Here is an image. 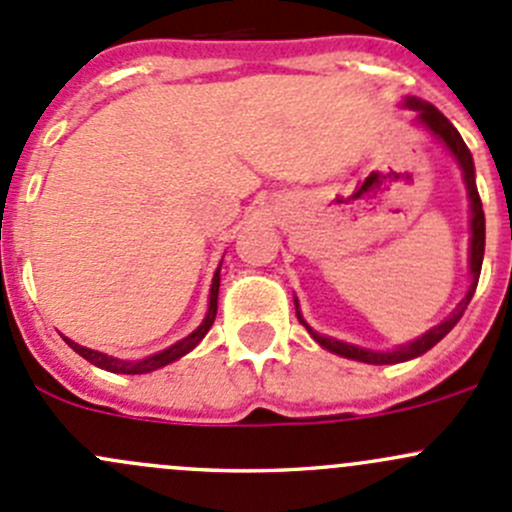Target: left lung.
I'll list each match as a JSON object with an SVG mask.
<instances>
[{
	"mask_svg": "<svg viewBox=\"0 0 512 512\" xmlns=\"http://www.w3.org/2000/svg\"><path fill=\"white\" fill-rule=\"evenodd\" d=\"M406 106L416 108L418 121H421L423 126L428 128V131L436 133V136L441 138V141L446 143L448 148H451V153L458 158V163H461V168H463V178H466V188H468V198H471V213H473V218H471V232H473V237H471V275H473V282H471V289H468V294L463 297V302L458 304L456 309H453V314H448V317L443 319L438 327L428 329V332L423 334V337H418L416 342L404 344V347L394 349V352H369V349H359V347H354V344L337 342V339H332V337H322V334L314 332V329L309 327V324L304 322V319L299 317V312H297L299 322L307 327V332L312 334L314 342H319L324 349H329V352L342 354V356H347V359L364 361V364H399V361L414 359V356L428 352L433 344L441 342V339L446 337V334L451 332L453 327H456V322L463 317V312L468 309V302H471L473 292H476V287H478L480 265H483L485 215H483V203H480V195H478V188H476V173H473L471 151H468V146L463 143L461 133H458L456 128L451 126V121H448V118L443 116L438 108L428 106V103L416 101V98H406Z\"/></svg>",
	"mask_w": 512,
	"mask_h": 512,
	"instance_id": "obj_1",
	"label": "left lung"
}]
</instances>
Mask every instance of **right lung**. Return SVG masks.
I'll return each instance as SVG.
<instances>
[{"label":"right lung","instance_id":"right-lung-1","mask_svg":"<svg viewBox=\"0 0 512 512\" xmlns=\"http://www.w3.org/2000/svg\"><path fill=\"white\" fill-rule=\"evenodd\" d=\"M218 289H220V267L218 272H215L213 277V287H210V307H208V314H205L203 324H200L198 329H195L190 337L180 339L178 344H173V347H168L165 352H158L153 356H148V359H138V361H126V359H113V356H106L101 352H94V349H86L81 347V344L71 342V339L64 337V342L69 344L71 349H74L76 354L84 356L86 361H91V364L98 366V369H106V371H113V374H148V371H156L160 366L170 364V361L180 359L183 354H188L190 349H195L200 344V339L208 334V329L213 327L215 322V314H218Z\"/></svg>","mask_w":512,"mask_h":512}]
</instances>
